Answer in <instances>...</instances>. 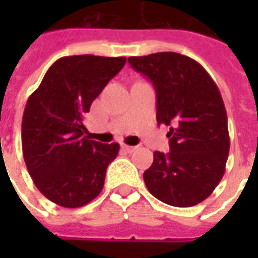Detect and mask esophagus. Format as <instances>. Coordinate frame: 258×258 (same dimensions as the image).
I'll return each instance as SVG.
<instances>
[{"mask_svg":"<svg viewBox=\"0 0 258 258\" xmlns=\"http://www.w3.org/2000/svg\"><path fill=\"white\" fill-rule=\"evenodd\" d=\"M121 149L123 151H125L127 153H133V152L137 149V146H130V145H121Z\"/></svg>","mask_w":258,"mask_h":258,"instance_id":"obj_1","label":"esophagus"}]
</instances>
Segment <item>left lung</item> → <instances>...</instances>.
Here are the masks:
<instances>
[{"label":"left lung","instance_id":"8db88e82","mask_svg":"<svg viewBox=\"0 0 258 258\" xmlns=\"http://www.w3.org/2000/svg\"><path fill=\"white\" fill-rule=\"evenodd\" d=\"M156 90L157 123L170 125V152L153 153L148 190L163 203L190 207L207 199L225 173L229 134L218 87L205 68L177 52L130 56Z\"/></svg>","mask_w":258,"mask_h":258}]
</instances>
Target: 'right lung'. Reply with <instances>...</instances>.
<instances>
[{
  "instance_id": "obj_1",
  "label": "right lung",
  "mask_w": 258,
  "mask_h": 258,
  "mask_svg": "<svg viewBox=\"0 0 258 258\" xmlns=\"http://www.w3.org/2000/svg\"><path fill=\"white\" fill-rule=\"evenodd\" d=\"M124 64V56H63L27 99L22 120L26 167L38 190L58 206L77 209L101 194L120 145L91 140L83 120Z\"/></svg>"
}]
</instances>
